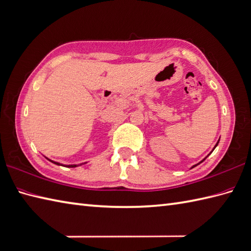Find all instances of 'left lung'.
<instances>
[{"instance_id":"8db88e82","label":"left lung","mask_w":251,"mask_h":251,"mask_svg":"<svg viewBox=\"0 0 251 251\" xmlns=\"http://www.w3.org/2000/svg\"><path fill=\"white\" fill-rule=\"evenodd\" d=\"M217 145H218V142H217V143H216V145H215V148H216V147H217ZM215 148H214V149H215ZM214 149H213V151H214ZM211 153H212V152H211ZM211 153H209V154H211ZM209 154H208V155H209ZM208 155H207V156H208ZM207 156H206V157H207ZM206 157H205V158H206ZM205 158H204V159H203V160H202V161H200V162H199V164H201V162H203V161H204V160H205ZM199 164H197V165H195V166H192V167H191V168H194V167H196V166H198V165H199Z\"/></svg>"}]
</instances>
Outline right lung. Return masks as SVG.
Wrapping results in <instances>:
<instances>
[{
    "label": "right lung",
    "instance_id": "add662e5",
    "mask_svg": "<svg viewBox=\"0 0 251 251\" xmlns=\"http://www.w3.org/2000/svg\"><path fill=\"white\" fill-rule=\"evenodd\" d=\"M47 158V157H46ZM48 159L49 161H51V162H53V164H55V165H57V166H63V167H67V168H75V167H78L79 165H63V164H60V162H56V161H53V160H51V159H49V158H47ZM82 165V164H81ZM80 165V166H81Z\"/></svg>",
    "mask_w": 251,
    "mask_h": 251
}]
</instances>
